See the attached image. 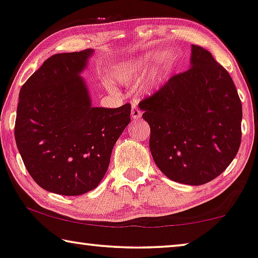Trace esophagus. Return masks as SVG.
<instances>
[{
    "mask_svg": "<svg viewBox=\"0 0 258 258\" xmlns=\"http://www.w3.org/2000/svg\"><path fill=\"white\" fill-rule=\"evenodd\" d=\"M131 116H132V120L133 121L139 120V119L142 116L141 110L137 105H132V110H131Z\"/></svg>",
    "mask_w": 258,
    "mask_h": 258,
    "instance_id": "1",
    "label": "esophagus"
}]
</instances>
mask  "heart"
I'll list each match as a JSON object with an SVG mask.
<instances>
[{"mask_svg": "<svg viewBox=\"0 0 258 258\" xmlns=\"http://www.w3.org/2000/svg\"><path fill=\"white\" fill-rule=\"evenodd\" d=\"M151 62V55L144 54L133 57V59L122 61L111 69L109 79L111 82L121 84L125 87H133L140 80L148 63ZM167 61L163 59L156 60L151 64L147 73L145 74L144 81L141 83V89L145 92H152L156 90L162 84L167 74Z\"/></svg>", "mask_w": 258, "mask_h": 258, "instance_id": "b5f03b06", "label": "heart"}]
</instances>
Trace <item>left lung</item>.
Segmentation results:
<instances>
[{
	"mask_svg": "<svg viewBox=\"0 0 258 258\" xmlns=\"http://www.w3.org/2000/svg\"><path fill=\"white\" fill-rule=\"evenodd\" d=\"M139 107L151 126L154 162L174 182L209 183L236 156L240 97L228 72L201 46H191L190 68L172 76Z\"/></svg>",
	"mask_w": 258,
	"mask_h": 258,
	"instance_id": "1",
	"label": "left lung"
}]
</instances>
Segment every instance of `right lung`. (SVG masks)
<instances>
[{"mask_svg":"<svg viewBox=\"0 0 258 258\" xmlns=\"http://www.w3.org/2000/svg\"><path fill=\"white\" fill-rule=\"evenodd\" d=\"M94 49L48 57L19 91L15 139L31 177L46 191L80 196L109 168L131 105L95 107L81 76Z\"/></svg>","mask_w":258,"mask_h":258,"instance_id":"obj_1","label":"right lung"}]
</instances>
